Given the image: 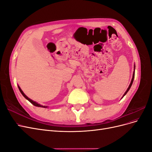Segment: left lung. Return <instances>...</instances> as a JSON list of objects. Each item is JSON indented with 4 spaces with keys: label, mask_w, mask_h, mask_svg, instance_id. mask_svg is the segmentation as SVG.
<instances>
[{
    "label": "left lung",
    "mask_w": 152,
    "mask_h": 152,
    "mask_svg": "<svg viewBox=\"0 0 152 152\" xmlns=\"http://www.w3.org/2000/svg\"><path fill=\"white\" fill-rule=\"evenodd\" d=\"M134 70H135V65H134ZM134 73H133V75H132V80H131V84H130V85H129V87H128V89H127V91H126V93H124V96H123V97L124 96H125L126 94H127V92L129 91V90L130 89V88H131V86H132V82H133V80H134ZM122 97V98H123Z\"/></svg>",
    "instance_id": "8db88e82"
}]
</instances>
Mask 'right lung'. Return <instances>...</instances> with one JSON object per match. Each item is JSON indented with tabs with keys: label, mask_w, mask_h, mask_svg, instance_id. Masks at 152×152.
<instances>
[{
	"label": "right lung",
	"mask_w": 152,
	"mask_h": 152,
	"mask_svg": "<svg viewBox=\"0 0 152 152\" xmlns=\"http://www.w3.org/2000/svg\"><path fill=\"white\" fill-rule=\"evenodd\" d=\"M18 88H19V90H20V91L21 92V93L22 94V95L24 96V97L26 99H28L29 102L32 104H34V106H36V107H42V108H47L48 107L47 106H42V105H40V104H38L37 103H36V102H34L33 100H31V99H30V98H28V97H27V96L24 94V93L22 91V90L21 89V88L20 87V86H18Z\"/></svg>",
	"instance_id": "1"
}]
</instances>
